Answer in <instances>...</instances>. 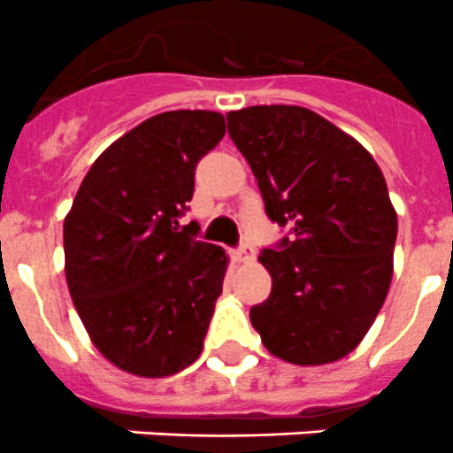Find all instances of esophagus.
Masks as SVG:
<instances>
[{
    "mask_svg": "<svg viewBox=\"0 0 453 453\" xmlns=\"http://www.w3.org/2000/svg\"><path fill=\"white\" fill-rule=\"evenodd\" d=\"M231 258H234L235 263H250L254 261V250H251L250 245H242L238 247V250L231 251Z\"/></svg>",
    "mask_w": 453,
    "mask_h": 453,
    "instance_id": "1",
    "label": "esophagus"
}]
</instances>
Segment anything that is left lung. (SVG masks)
Here are the masks:
<instances>
[{
    "instance_id": "8db88e82",
    "label": "left lung",
    "mask_w": 453,
    "mask_h": 453,
    "mask_svg": "<svg viewBox=\"0 0 453 453\" xmlns=\"http://www.w3.org/2000/svg\"><path fill=\"white\" fill-rule=\"evenodd\" d=\"M272 222L290 226L258 261L272 292L251 326L292 365L334 363L358 347L392 281L397 213L370 151L302 106L226 113Z\"/></svg>"
}]
</instances>
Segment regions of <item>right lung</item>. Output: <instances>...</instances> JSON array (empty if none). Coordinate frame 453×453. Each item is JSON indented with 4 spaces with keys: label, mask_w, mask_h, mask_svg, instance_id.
Wrapping results in <instances>:
<instances>
[{
    "label": "right lung",
    "mask_w": 453,
    "mask_h": 453,
    "mask_svg": "<svg viewBox=\"0 0 453 453\" xmlns=\"http://www.w3.org/2000/svg\"><path fill=\"white\" fill-rule=\"evenodd\" d=\"M224 131L215 111L145 119L99 154L65 215L72 302L92 345L129 374L172 376L203 349L229 256L179 218Z\"/></svg>",
    "instance_id": "1"
}]
</instances>
